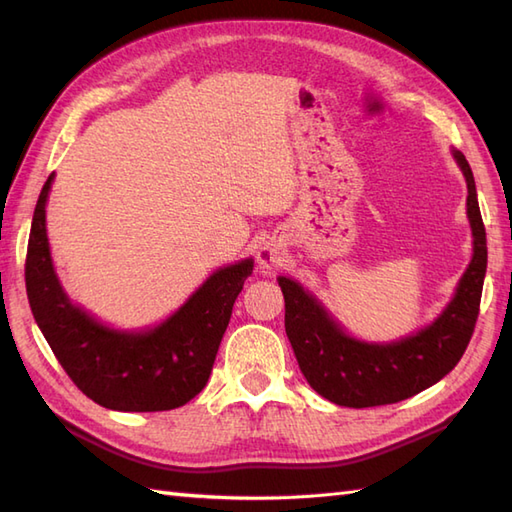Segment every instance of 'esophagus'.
<instances>
[{"instance_id":"34e87169","label":"esophagus","mask_w":512,"mask_h":512,"mask_svg":"<svg viewBox=\"0 0 512 512\" xmlns=\"http://www.w3.org/2000/svg\"><path fill=\"white\" fill-rule=\"evenodd\" d=\"M257 262L262 264L264 268L279 266L281 262H284V250H281V246L275 244V242H266L262 246V250L257 253Z\"/></svg>"}]
</instances>
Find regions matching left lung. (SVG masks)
<instances>
[{
	"label": "left lung",
	"instance_id": "8db88e82",
	"mask_svg": "<svg viewBox=\"0 0 512 512\" xmlns=\"http://www.w3.org/2000/svg\"><path fill=\"white\" fill-rule=\"evenodd\" d=\"M469 187L473 259L453 301L436 323L398 343L369 345L350 339L317 299L297 281L279 277L286 301V334L310 387L341 407L391 405L436 385L460 363L469 345L486 275V231L477 204L473 171L464 154L453 151Z\"/></svg>",
	"mask_w": 512,
	"mask_h": 512
}]
</instances>
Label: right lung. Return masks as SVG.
<instances>
[{
    "label": "right lung",
    "mask_w": 512,
    "mask_h": 512,
    "mask_svg": "<svg viewBox=\"0 0 512 512\" xmlns=\"http://www.w3.org/2000/svg\"><path fill=\"white\" fill-rule=\"evenodd\" d=\"M43 184L26 253V292L32 317L50 350L85 396L114 411H169L204 389L233 303L253 273V259L220 268L156 330L116 332L76 308L54 275Z\"/></svg>",
    "instance_id": "1"
}]
</instances>
